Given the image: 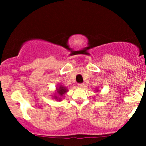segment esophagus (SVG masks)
<instances>
[{"instance_id": "esophagus-1", "label": "esophagus", "mask_w": 146, "mask_h": 146, "mask_svg": "<svg viewBox=\"0 0 146 146\" xmlns=\"http://www.w3.org/2000/svg\"><path fill=\"white\" fill-rule=\"evenodd\" d=\"M83 87H84V84L83 83H80V84H78V88H82Z\"/></svg>"}]
</instances>
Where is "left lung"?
I'll list each match as a JSON object with an SVG mask.
<instances>
[{
	"instance_id": "obj_1",
	"label": "left lung",
	"mask_w": 146,
	"mask_h": 146,
	"mask_svg": "<svg viewBox=\"0 0 146 146\" xmlns=\"http://www.w3.org/2000/svg\"><path fill=\"white\" fill-rule=\"evenodd\" d=\"M96 92H98V89H96Z\"/></svg>"
}]
</instances>
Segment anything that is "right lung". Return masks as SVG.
I'll list each match as a JSON object with an SVG mask.
<instances>
[{
  "label": "right lung",
  "mask_w": 146,
  "mask_h": 146,
  "mask_svg": "<svg viewBox=\"0 0 146 146\" xmlns=\"http://www.w3.org/2000/svg\"><path fill=\"white\" fill-rule=\"evenodd\" d=\"M66 92H68V89L64 86L59 83L57 87H56V90L55 91L54 95H52V99H56L57 101L59 102L61 101L62 97Z\"/></svg>",
  "instance_id": "right-lung-1"
}]
</instances>
